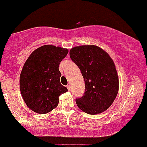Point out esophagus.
<instances>
[{
	"instance_id": "34e87169",
	"label": "esophagus",
	"mask_w": 147,
	"mask_h": 147,
	"mask_svg": "<svg viewBox=\"0 0 147 147\" xmlns=\"http://www.w3.org/2000/svg\"><path fill=\"white\" fill-rule=\"evenodd\" d=\"M67 88L68 90H70V85H68L67 86Z\"/></svg>"
}]
</instances>
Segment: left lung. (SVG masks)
<instances>
[{"instance_id":"8db88e82","label":"left lung","mask_w":147,"mask_h":147,"mask_svg":"<svg viewBox=\"0 0 147 147\" xmlns=\"http://www.w3.org/2000/svg\"><path fill=\"white\" fill-rule=\"evenodd\" d=\"M69 57L80 69L85 80V93L75 100L78 108L91 115L106 111L119 92V77L113 59L95 45L72 48Z\"/></svg>"}]
</instances>
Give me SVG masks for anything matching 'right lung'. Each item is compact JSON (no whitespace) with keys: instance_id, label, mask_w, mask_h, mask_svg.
Masks as SVG:
<instances>
[{"instance_id":"1","label":"right lung","mask_w":147,"mask_h":147,"mask_svg":"<svg viewBox=\"0 0 147 147\" xmlns=\"http://www.w3.org/2000/svg\"><path fill=\"white\" fill-rule=\"evenodd\" d=\"M68 49L44 45L35 49L24 63L20 75V90L27 106L45 114L56 108L59 96L67 91L60 83L59 65Z\"/></svg>"}]
</instances>
